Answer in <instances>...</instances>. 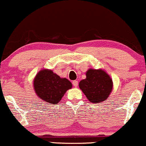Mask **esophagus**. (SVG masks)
<instances>
[{
  "label": "esophagus",
  "mask_w": 146,
  "mask_h": 146,
  "mask_svg": "<svg viewBox=\"0 0 146 146\" xmlns=\"http://www.w3.org/2000/svg\"><path fill=\"white\" fill-rule=\"evenodd\" d=\"M73 86H75V87H77V86H78V81L74 80L73 82Z\"/></svg>",
  "instance_id": "obj_1"
}]
</instances>
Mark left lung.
I'll return each instance as SVG.
<instances>
[{
	"instance_id": "8db88e82",
	"label": "left lung",
	"mask_w": 146,
	"mask_h": 146,
	"mask_svg": "<svg viewBox=\"0 0 146 146\" xmlns=\"http://www.w3.org/2000/svg\"><path fill=\"white\" fill-rule=\"evenodd\" d=\"M79 87L91 103H102L111 94L113 81L103 69L89 68L85 79L80 82Z\"/></svg>"
}]
</instances>
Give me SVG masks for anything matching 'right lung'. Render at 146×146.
I'll list each match as a JSON object with an SVG mask.
<instances>
[{
    "label": "right lung",
    "mask_w": 146,
    "mask_h": 146,
    "mask_svg": "<svg viewBox=\"0 0 146 146\" xmlns=\"http://www.w3.org/2000/svg\"><path fill=\"white\" fill-rule=\"evenodd\" d=\"M72 86L68 79L60 78L52 70L47 68L39 70L33 80L35 94L46 105L58 103Z\"/></svg>",
    "instance_id": "add662e5"
}]
</instances>
